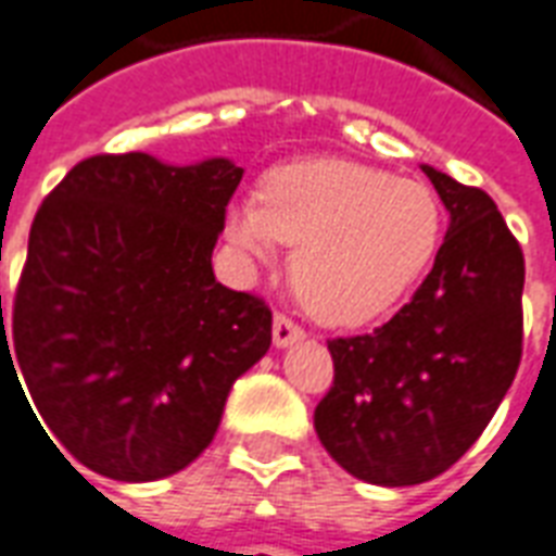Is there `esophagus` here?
I'll list each match as a JSON object with an SVG mask.
<instances>
[{"mask_svg":"<svg viewBox=\"0 0 556 556\" xmlns=\"http://www.w3.org/2000/svg\"><path fill=\"white\" fill-rule=\"evenodd\" d=\"M303 326H296L291 317L277 315L274 317V344L277 346H288L294 344V341H303Z\"/></svg>","mask_w":556,"mask_h":556,"instance_id":"34e87169","label":"esophagus"}]
</instances>
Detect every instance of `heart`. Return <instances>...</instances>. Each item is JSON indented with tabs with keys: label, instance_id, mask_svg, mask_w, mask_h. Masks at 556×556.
<instances>
[{
	"label": "heart",
	"instance_id": "b5f03b06",
	"mask_svg": "<svg viewBox=\"0 0 556 556\" xmlns=\"http://www.w3.org/2000/svg\"><path fill=\"white\" fill-rule=\"evenodd\" d=\"M227 239L268 262L296 244V294L324 324L358 326L400 300L429 268L440 203L429 186L350 160H303L265 177L262 201L227 210Z\"/></svg>",
	"mask_w": 556,
	"mask_h": 556
}]
</instances>
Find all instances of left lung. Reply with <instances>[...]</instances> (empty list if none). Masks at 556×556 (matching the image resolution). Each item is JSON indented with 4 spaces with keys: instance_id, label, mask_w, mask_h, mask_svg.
Returning <instances> with one entry per match:
<instances>
[{
    "instance_id": "left-lung-1",
    "label": "left lung",
    "mask_w": 556,
    "mask_h": 556,
    "mask_svg": "<svg viewBox=\"0 0 556 556\" xmlns=\"http://www.w3.org/2000/svg\"><path fill=\"white\" fill-rule=\"evenodd\" d=\"M422 172L448 210L434 268L388 324L329 341L334 381L315 408L326 452L379 486L422 484L457 464L522 362L519 241L484 189Z\"/></svg>"
}]
</instances>
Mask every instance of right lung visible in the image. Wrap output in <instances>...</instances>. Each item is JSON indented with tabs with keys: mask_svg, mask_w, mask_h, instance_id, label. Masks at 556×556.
Returning a JSON list of instances; mask_svg holds the SVG:
<instances>
[{
	"mask_svg": "<svg viewBox=\"0 0 556 556\" xmlns=\"http://www.w3.org/2000/svg\"><path fill=\"white\" fill-rule=\"evenodd\" d=\"M241 175L224 156H87L34 215L8 334L0 296V358L14 353L52 446L99 476L180 472L268 353L265 300L212 274Z\"/></svg>",
	"mask_w": 556,
	"mask_h": 556,
	"instance_id": "add662e5",
	"label": "right lung"
}]
</instances>
